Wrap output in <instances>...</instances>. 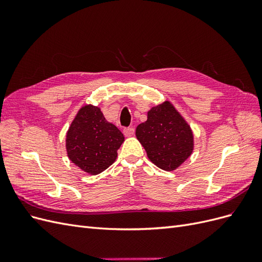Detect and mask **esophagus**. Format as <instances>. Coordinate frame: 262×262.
I'll return each instance as SVG.
<instances>
[{
    "mask_svg": "<svg viewBox=\"0 0 262 262\" xmlns=\"http://www.w3.org/2000/svg\"><path fill=\"white\" fill-rule=\"evenodd\" d=\"M123 134L125 137H132L134 134V128H124Z\"/></svg>",
    "mask_w": 262,
    "mask_h": 262,
    "instance_id": "obj_1",
    "label": "esophagus"
}]
</instances>
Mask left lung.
Here are the masks:
<instances>
[{"label": "left lung", "mask_w": 262, "mask_h": 262, "mask_svg": "<svg viewBox=\"0 0 262 262\" xmlns=\"http://www.w3.org/2000/svg\"><path fill=\"white\" fill-rule=\"evenodd\" d=\"M136 136L148 160L166 171L178 168L193 150L191 128L167 100L148 110L147 120L137 126Z\"/></svg>", "instance_id": "1"}]
</instances>
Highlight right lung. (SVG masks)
I'll return each instance as SVG.
<instances>
[{"label":"right lung","mask_w":262,"mask_h":262,"mask_svg":"<svg viewBox=\"0 0 262 262\" xmlns=\"http://www.w3.org/2000/svg\"><path fill=\"white\" fill-rule=\"evenodd\" d=\"M124 137L108 122L100 108L86 105L76 114L67 132L68 156L85 172L97 175L116 161Z\"/></svg>","instance_id":"obj_1"}]
</instances>
